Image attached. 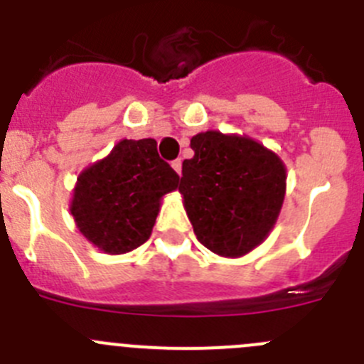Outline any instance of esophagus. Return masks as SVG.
I'll return each mask as SVG.
<instances>
[{"mask_svg": "<svg viewBox=\"0 0 364 364\" xmlns=\"http://www.w3.org/2000/svg\"><path fill=\"white\" fill-rule=\"evenodd\" d=\"M172 168H174V171L181 176V159H176V161H172Z\"/></svg>", "mask_w": 364, "mask_h": 364, "instance_id": "1", "label": "esophagus"}]
</instances>
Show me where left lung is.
Returning a JSON list of instances; mask_svg holds the SVG:
<instances>
[{
	"instance_id": "8db88e82",
	"label": "left lung",
	"mask_w": 364,
	"mask_h": 364,
	"mask_svg": "<svg viewBox=\"0 0 364 364\" xmlns=\"http://www.w3.org/2000/svg\"><path fill=\"white\" fill-rule=\"evenodd\" d=\"M179 192L193 233L220 257H244L274 228L287 171L278 154L250 136L205 131L192 136Z\"/></svg>"
}]
</instances>
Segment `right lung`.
I'll return each instance as SVG.
<instances>
[{
    "instance_id": "obj_1",
    "label": "right lung",
    "mask_w": 364,
    "mask_h": 364,
    "mask_svg": "<svg viewBox=\"0 0 364 364\" xmlns=\"http://www.w3.org/2000/svg\"><path fill=\"white\" fill-rule=\"evenodd\" d=\"M179 176L152 138L120 140L77 178L70 212L79 232L107 255L136 250L151 237L161 199Z\"/></svg>"
}]
</instances>
